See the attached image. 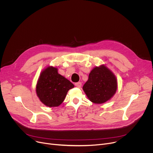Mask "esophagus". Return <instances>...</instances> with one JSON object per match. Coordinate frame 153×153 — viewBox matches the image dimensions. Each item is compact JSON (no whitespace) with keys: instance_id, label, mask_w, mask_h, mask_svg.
Instances as JSON below:
<instances>
[{"instance_id":"obj_1","label":"esophagus","mask_w":153,"mask_h":153,"mask_svg":"<svg viewBox=\"0 0 153 153\" xmlns=\"http://www.w3.org/2000/svg\"><path fill=\"white\" fill-rule=\"evenodd\" d=\"M75 86L77 87V88H80L82 85H81V82H78V83H76L75 84Z\"/></svg>"}]
</instances>
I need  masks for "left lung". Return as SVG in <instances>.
<instances>
[{"label": "left lung", "mask_w": 153, "mask_h": 153, "mask_svg": "<svg viewBox=\"0 0 153 153\" xmlns=\"http://www.w3.org/2000/svg\"><path fill=\"white\" fill-rule=\"evenodd\" d=\"M83 89L92 102L102 103L114 94L117 81L113 74L106 67H96L89 74Z\"/></svg>", "instance_id": "8db88e82"}]
</instances>
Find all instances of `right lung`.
I'll return each instance as SVG.
<instances>
[{"mask_svg": "<svg viewBox=\"0 0 153 153\" xmlns=\"http://www.w3.org/2000/svg\"><path fill=\"white\" fill-rule=\"evenodd\" d=\"M73 88L74 84L57 73V68L48 67L39 77L36 92L43 104L49 107H54L63 102L68 91Z\"/></svg>", "mask_w": 153, "mask_h": 153, "instance_id": "1", "label": "right lung"}]
</instances>
